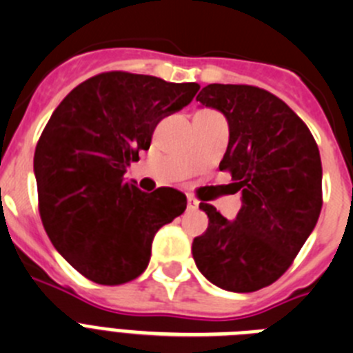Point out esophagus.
Listing matches in <instances>:
<instances>
[{
	"instance_id": "obj_1",
	"label": "esophagus",
	"mask_w": 353,
	"mask_h": 353,
	"mask_svg": "<svg viewBox=\"0 0 353 353\" xmlns=\"http://www.w3.org/2000/svg\"><path fill=\"white\" fill-rule=\"evenodd\" d=\"M187 208L190 210V212H196V210L199 208V201L198 199H194V198H187Z\"/></svg>"
}]
</instances>
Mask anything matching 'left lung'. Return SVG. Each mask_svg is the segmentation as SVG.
I'll list each match as a JSON object with an SVG mask.
<instances>
[{"instance_id": "obj_1", "label": "left lung", "mask_w": 353, "mask_h": 353, "mask_svg": "<svg viewBox=\"0 0 353 353\" xmlns=\"http://www.w3.org/2000/svg\"><path fill=\"white\" fill-rule=\"evenodd\" d=\"M196 101L228 119L229 171L243 206L228 221L201 203L208 229L194 238L198 270L224 290L254 292L282 276L322 210V163L308 125L280 98L254 85L210 83Z\"/></svg>"}]
</instances>
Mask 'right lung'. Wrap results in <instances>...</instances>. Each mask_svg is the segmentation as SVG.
Returning <instances> with one entry per match:
<instances>
[{
	"mask_svg": "<svg viewBox=\"0 0 353 353\" xmlns=\"http://www.w3.org/2000/svg\"><path fill=\"white\" fill-rule=\"evenodd\" d=\"M198 90L194 82L106 71L71 90L45 125L34 150L41 222L57 252L92 282L140 276L155 232L185 212V194L141 192L124 173L148 150L155 125Z\"/></svg>",
	"mask_w": 353,
	"mask_h": 353,
	"instance_id": "add662e5",
	"label": "right lung"
}]
</instances>
